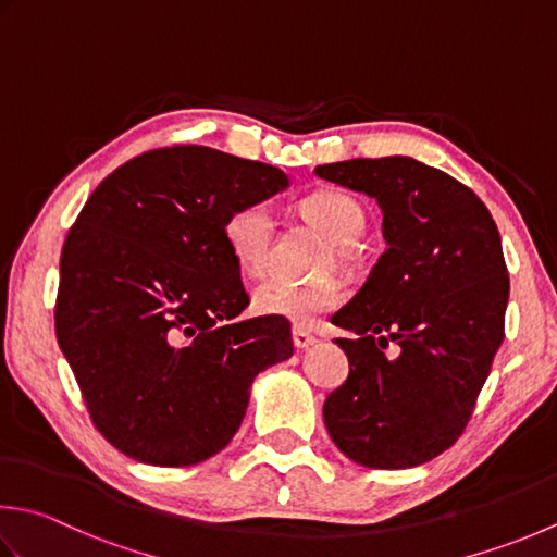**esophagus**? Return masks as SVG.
<instances>
[{"label": "esophagus", "mask_w": 557, "mask_h": 557, "mask_svg": "<svg viewBox=\"0 0 557 557\" xmlns=\"http://www.w3.org/2000/svg\"><path fill=\"white\" fill-rule=\"evenodd\" d=\"M292 343H294V347H297V350H307V347L315 345V337L311 333H307V331L294 329L292 331Z\"/></svg>", "instance_id": "esophagus-1"}]
</instances>
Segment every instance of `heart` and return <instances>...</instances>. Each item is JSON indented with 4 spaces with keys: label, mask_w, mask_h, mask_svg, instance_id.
Returning a JSON list of instances; mask_svg holds the SVG:
<instances>
[{
    "label": "heart",
    "mask_w": 557,
    "mask_h": 557,
    "mask_svg": "<svg viewBox=\"0 0 557 557\" xmlns=\"http://www.w3.org/2000/svg\"><path fill=\"white\" fill-rule=\"evenodd\" d=\"M301 212L321 232L331 238L337 248H350L364 234L367 216L362 205L352 195L341 190H319L301 202ZM224 244L234 263L246 275H263L270 265L272 242H275V214L268 202H248L236 207L224 222ZM343 299L341 287L335 282H315V285H299V282L272 277L253 289L250 307L258 315L289 321L299 329H309L323 313L333 311Z\"/></svg>",
    "instance_id": "heart-1"
}]
</instances>
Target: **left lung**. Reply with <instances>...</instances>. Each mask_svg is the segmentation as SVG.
Masks as SVG:
<instances>
[{"label": "left lung", "instance_id": "1", "mask_svg": "<svg viewBox=\"0 0 557 557\" xmlns=\"http://www.w3.org/2000/svg\"><path fill=\"white\" fill-rule=\"evenodd\" d=\"M315 176L374 198L386 250L331 323L350 362L323 403L347 459L412 468L461 437L505 337L509 277L481 198L410 157L315 166ZM388 342L399 345L391 358Z\"/></svg>", "mask_w": 557, "mask_h": 557}]
</instances>
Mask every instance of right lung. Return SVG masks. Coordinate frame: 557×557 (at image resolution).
Instances as JSON below:
<instances>
[{"instance_id": "add662e5", "label": "right lung", "mask_w": 557, "mask_h": 557, "mask_svg": "<svg viewBox=\"0 0 557 557\" xmlns=\"http://www.w3.org/2000/svg\"><path fill=\"white\" fill-rule=\"evenodd\" d=\"M285 171L210 147L135 157L86 200L62 246L54 333L98 432L141 463L181 468L242 428L250 384L292 357L289 321L248 307L224 244L236 207Z\"/></svg>"}]
</instances>
